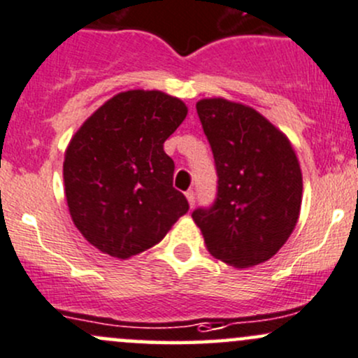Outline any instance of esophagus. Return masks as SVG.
Listing matches in <instances>:
<instances>
[{"label":"esophagus","mask_w":358,"mask_h":358,"mask_svg":"<svg viewBox=\"0 0 358 358\" xmlns=\"http://www.w3.org/2000/svg\"><path fill=\"white\" fill-rule=\"evenodd\" d=\"M185 197H187V201H189L190 208H194V206H195V192L194 190H189L185 194Z\"/></svg>","instance_id":"1"}]
</instances>
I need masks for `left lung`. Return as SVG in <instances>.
I'll use <instances>...</instances> for the list:
<instances>
[{"label":"left lung","mask_w":358,"mask_h":358,"mask_svg":"<svg viewBox=\"0 0 358 358\" xmlns=\"http://www.w3.org/2000/svg\"><path fill=\"white\" fill-rule=\"evenodd\" d=\"M195 108L213 149L217 194L192 217L213 257L240 269L266 262L299 221L303 187L295 150L254 108L223 97Z\"/></svg>","instance_id":"obj_1"}]
</instances>
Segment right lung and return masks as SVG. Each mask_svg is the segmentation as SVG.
Here are the masks:
<instances>
[{"mask_svg": "<svg viewBox=\"0 0 358 358\" xmlns=\"http://www.w3.org/2000/svg\"><path fill=\"white\" fill-rule=\"evenodd\" d=\"M178 97L127 90L94 111L71 137L63 163L70 216L90 245L116 259L154 247L189 210L173 189L164 141L187 116Z\"/></svg>", "mask_w": 358, "mask_h": 358, "instance_id": "add662e5", "label": "right lung"}]
</instances>
